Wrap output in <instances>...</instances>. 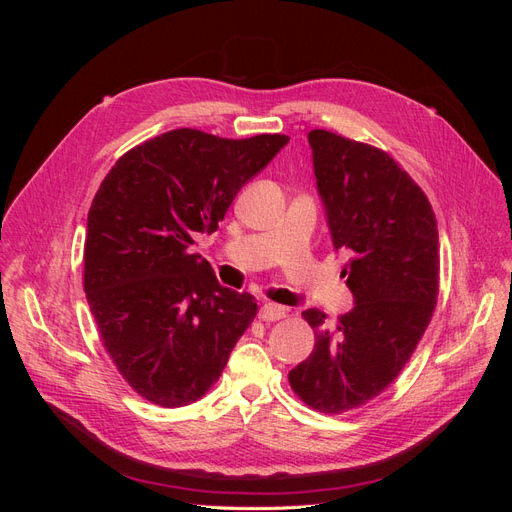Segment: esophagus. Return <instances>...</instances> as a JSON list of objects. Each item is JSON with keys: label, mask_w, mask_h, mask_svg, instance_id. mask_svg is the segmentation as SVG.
<instances>
[{"label": "esophagus", "mask_w": 512, "mask_h": 512, "mask_svg": "<svg viewBox=\"0 0 512 512\" xmlns=\"http://www.w3.org/2000/svg\"><path fill=\"white\" fill-rule=\"evenodd\" d=\"M282 318H286V307L277 305V303H265V305L260 307V320L277 322V320H282Z\"/></svg>", "instance_id": "1"}]
</instances>
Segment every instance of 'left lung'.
Returning a JSON list of instances; mask_svg holds the SVG:
<instances>
[{
  "mask_svg": "<svg viewBox=\"0 0 512 512\" xmlns=\"http://www.w3.org/2000/svg\"><path fill=\"white\" fill-rule=\"evenodd\" d=\"M307 138L356 305L335 333L318 309L303 312L316 344L288 382L305 406L342 414L378 397L421 342L438 301L440 239L425 192L389 153L327 130Z\"/></svg>",
  "mask_w": 512,
  "mask_h": 512,
  "instance_id": "left-lung-1",
  "label": "left lung"
}]
</instances>
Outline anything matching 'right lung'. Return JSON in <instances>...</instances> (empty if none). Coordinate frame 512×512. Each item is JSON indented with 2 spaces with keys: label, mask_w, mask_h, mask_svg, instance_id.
Wrapping results in <instances>:
<instances>
[{
  "label": "right lung",
  "mask_w": 512,
  "mask_h": 512,
  "mask_svg": "<svg viewBox=\"0 0 512 512\" xmlns=\"http://www.w3.org/2000/svg\"><path fill=\"white\" fill-rule=\"evenodd\" d=\"M290 138H220L192 128L126 151L87 215L83 286L106 354L143 399L190 406L218 382L256 316L190 254L218 230L237 192Z\"/></svg>",
  "instance_id": "1"
}]
</instances>
